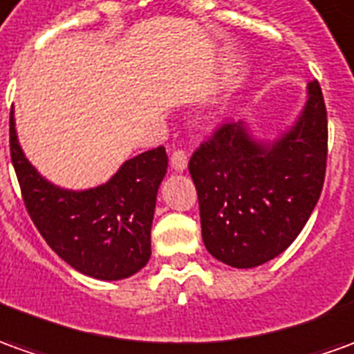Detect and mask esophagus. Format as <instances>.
<instances>
[{
    "instance_id": "1",
    "label": "esophagus",
    "mask_w": 354,
    "mask_h": 354,
    "mask_svg": "<svg viewBox=\"0 0 354 354\" xmlns=\"http://www.w3.org/2000/svg\"><path fill=\"white\" fill-rule=\"evenodd\" d=\"M187 163H189V153H187V150H183V148L173 150L171 167L175 169V171H183V169H187Z\"/></svg>"
}]
</instances>
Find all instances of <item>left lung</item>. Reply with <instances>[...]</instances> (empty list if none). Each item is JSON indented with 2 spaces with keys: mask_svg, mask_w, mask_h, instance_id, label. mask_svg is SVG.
Instances as JSON below:
<instances>
[{
  "mask_svg": "<svg viewBox=\"0 0 354 354\" xmlns=\"http://www.w3.org/2000/svg\"><path fill=\"white\" fill-rule=\"evenodd\" d=\"M328 160V111L320 82H308L299 121L274 145L256 142L243 121H227L189 160L208 252L233 268L281 254L320 198Z\"/></svg>",
  "mask_w": 354,
  "mask_h": 354,
  "instance_id": "left-lung-1",
  "label": "left lung"
}]
</instances>
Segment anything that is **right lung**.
<instances>
[{
	"label": "right lung",
	"mask_w": 354,
	"mask_h": 354,
	"mask_svg": "<svg viewBox=\"0 0 354 354\" xmlns=\"http://www.w3.org/2000/svg\"><path fill=\"white\" fill-rule=\"evenodd\" d=\"M9 150L28 216L44 241L80 274L115 281L150 260L156 194L167 171L163 146L138 153L106 183L65 191L38 175L17 140L9 119Z\"/></svg>",
	"instance_id": "right-lung-1"
}]
</instances>
